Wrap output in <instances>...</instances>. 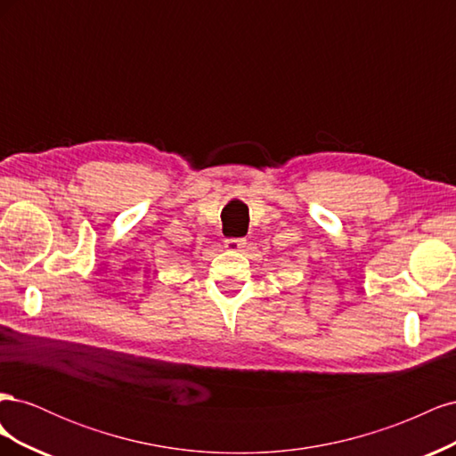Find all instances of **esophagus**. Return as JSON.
<instances>
[{"label": "esophagus", "mask_w": 456, "mask_h": 456, "mask_svg": "<svg viewBox=\"0 0 456 456\" xmlns=\"http://www.w3.org/2000/svg\"><path fill=\"white\" fill-rule=\"evenodd\" d=\"M243 243H245V240H241V238H228L224 241V247H226V249H230V251H240L241 247H243Z\"/></svg>", "instance_id": "obj_1"}]
</instances>
